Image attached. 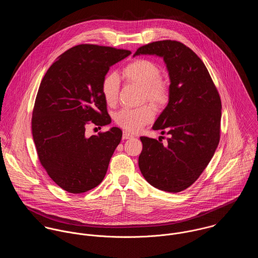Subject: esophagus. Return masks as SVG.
Returning a JSON list of instances; mask_svg holds the SVG:
<instances>
[{"mask_svg": "<svg viewBox=\"0 0 258 258\" xmlns=\"http://www.w3.org/2000/svg\"><path fill=\"white\" fill-rule=\"evenodd\" d=\"M133 137V135L132 134H130V133H128V132H123V139H130V138H132Z\"/></svg>", "mask_w": 258, "mask_h": 258, "instance_id": "obj_1", "label": "esophagus"}]
</instances>
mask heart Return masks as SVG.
<instances>
[{
  "mask_svg": "<svg viewBox=\"0 0 258 258\" xmlns=\"http://www.w3.org/2000/svg\"><path fill=\"white\" fill-rule=\"evenodd\" d=\"M124 76L143 87V99H147L156 105L165 104L170 95L168 84L161 79V70L153 61L140 58L127 64L123 70ZM120 79L115 73L105 75L101 83V92L107 104L113 105L118 100ZM155 116L151 105L137 108L124 107L115 114V122L118 126L129 132H137L150 123Z\"/></svg>",
  "mask_w": 258,
  "mask_h": 258,
  "instance_id": "obj_1",
  "label": "heart"
}]
</instances>
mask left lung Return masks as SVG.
<instances>
[{
  "mask_svg": "<svg viewBox=\"0 0 258 258\" xmlns=\"http://www.w3.org/2000/svg\"><path fill=\"white\" fill-rule=\"evenodd\" d=\"M163 57L170 76L167 107L153 125L167 132V144L140 137L139 168L148 183L179 192L194 184L212 160L220 142L221 101L202 59L184 43L159 40L137 49L135 55Z\"/></svg>",
  "mask_w": 258,
  "mask_h": 258,
  "instance_id": "left-lung-1",
  "label": "left lung"
}]
</instances>
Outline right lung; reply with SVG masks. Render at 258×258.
<instances>
[{
  "instance_id": "obj_1",
  "label": "right lung",
  "mask_w": 258,
  "mask_h": 258,
  "mask_svg": "<svg viewBox=\"0 0 258 258\" xmlns=\"http://www.w3.org/2000/svg\"><path fill=\"white\" fill-rule=\"evenodd\" d=\"M130 53L78 44L59 55L40 82L32 118L34 142L47 175L69 192H85L106 175L122 131L112 127L86 137L85 126L110 124L101 83L110 67Z\"/></svg>"
}]
</instances>
